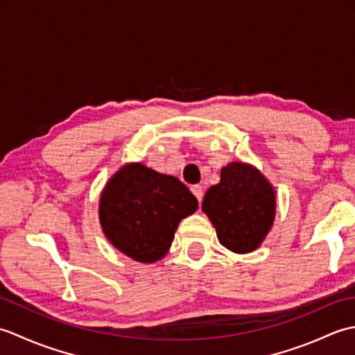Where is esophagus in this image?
Instances as JSON below:
<instances>
[{
  "mask_svg": "<svg viewBox=\"0 0 355 355\" xmlns=\"http://www.w3.org/2000/svg\"><path fill=\"white\" fill-rule=\"evenodd\" d=\"M191 191H192V193L195 195V197H197V200L201 202L202 195H205V192H202V187L200 184H195V186L191 187Z\"/></svg>",
  "mask_w": 355,
  "mask_h": 355,
  "instance_id": "obj_1",
  "label": "esophagus"
}]
</instances>
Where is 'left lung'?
I'll list each match as a JSON object with an SVG mask.
<instances>
[{
    "instance_id": "1",
    "label": "left lung",
    "mask_w": 355,
    "mask_h": 355,
    "mask_svg": "<svg viewBox=\"0 0 355 355\" xmlns=\"http://www.w3.org/2000/svg\"><path fill=\"white\" fill-rule=\"evenodd\" d=\"M201 209L225 248L250 253L273 227L276 191L253 164L232 162L221 169L220 183L209 187Z\"/></svg>"
}]
</instances>
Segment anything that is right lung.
I'll return each instance as SVG.
<instances>
[{"label": "right lung", "mask_w": 355, "mask_h": 355, "mask_svg": "<svg viewBox=\"0 0 355 355\" xmlns=\"http://www.w3.org/2000/svg\"><path fill=\"white\" fill-rule=\"evenodd\" d=\"M198 209V200L178 178L126 163L101 192L99 221L103 235L119 252L137 262L164 258L183 218Z\"/></svg>", "instance_id": "right-lung-1"}]
</instances>
